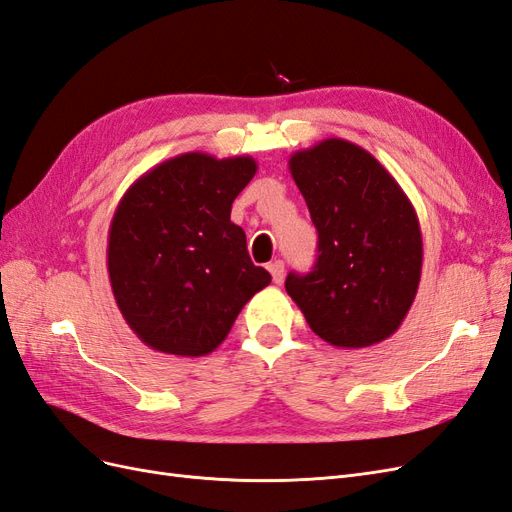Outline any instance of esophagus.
I'll return each instance as SVG.
<instances>
[{"label":"esophagus","mask_w":512,"mask_h":512,"mask_svg":"<svg viewBox=\"0 0 512 512\" xmlns=\"http://www.w3.org/2000/svg\"><path fill=\"white\" fill-rule=\"evenodd\" d=\"M269 273H271L275 284H282V282H284V262H282V260L271 262V265H269Z\"/></svg>","instance_id":"1"}]
</instances>
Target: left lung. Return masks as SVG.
<instances>
[{"mask_svg":"<svg viewBox=\"0 0 512 512\" xmlns=\"http://www.w3.org/2000/svg\"><path fill=\"white\" fill-rule=\"evenodd\" d=\"M288 168L318 230V260L307 275L288 273L286 292L327 344L384 342L421 282L423 237L410 198L369 151L344 138L294 151Z\"/></svg>","mask_w":512,"mask_h":512,"instance_id":"obj_1","label":"left lung"}]
</instances>
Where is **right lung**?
I'll list each match as a JSON object with an SVG mask.
<instances>
[{
    "mask_svg": "<svg viewBox=\"0 0 512 512\" xmlns=\"http://www.w3.org/2000/svg\"><path fill=\"white\" fill-rule=\"evenodd\" d=\"M250 156L181 153L138 177L108 228L106 267L128 327L153 350L205 356L230 333L243 305L271 284L230 222L256 175Z\"/></svg>",
    "mask_w": 512,
    "mask_h": 512,
    "instance_id": "right-lung-1",
    "label": "right lung"
}]
</instances>
